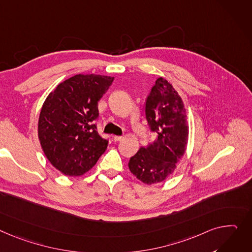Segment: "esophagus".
Instances as JSON below:
<instances>
[{
  "label": "esophagus",
  "mask_w": 252,
  "mask_h": 252,
  "mask_svg": "<svg viewBox=\"0 0 252 252\" xmlns=\"http://www.w3.org/2000/svg\"><path fill=\"white\" fill-rule=\"evenodd\" d=\"M112 139H113L114 142H121V141L124 140V137H122V136H113Z\"/></svg>",
  "instance_id": "obj_1"
}]
</instances>
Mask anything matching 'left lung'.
<instances>
[{
  "label": "left lung",
  "mask_w": 252,
  "mask_h": 252,
  "mask_svg": "<svg viewBox=\"0 0 252 252\" xmlns=\"http://www.w3.org/2000/svg\"><path fill=\"white\" fill-rule=\"evenodd\" d=\"M145 115L157 138L130 157L128 168L142 182L153 184L165 180L176 168L187 149L189 125L181 97L162 77L147 97Z\"/></svg>",
  "instance_id": "1"
}]
</instances>
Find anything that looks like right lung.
<instances>
[{"label": "right lung", "mask_w": 252, "mask_h": 252, "mask_svg": "<svg viewBox=\"0 0 252 252\" xmlns=\"http://www.w3.org/2000/svg\"><path fill=\"white\" fill-rule=\"evenodd\" d=\"M113 77L75 75L59 84L42 105L38 121L41 148L55 168L82 175L96 164L108 141L97 131L98 101Z\"/></svg>", "instance_id": "right-lung-1"}]
</instances>
